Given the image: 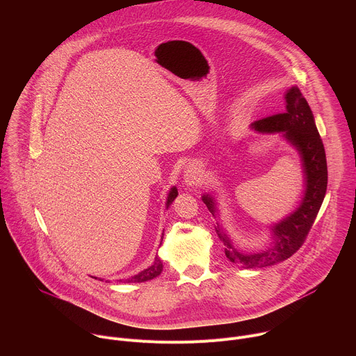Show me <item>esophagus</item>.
<instances>
[{
  "instance_id": "34e87169",
  "label": "esophagus",
  "mask_w": 356,
  "mask_h": 356,
  "mask_svg": "<svg viewBox=\"0 0 356 356\" xmlns=\"http://www.w3.org/2000/svg\"><path fill=\"white\" fill-rule=\"evenodd\" d=\"M202 177V169L197 162H190L184 170V183L187 186H197Z\"/></svg>"
}]
</instances>
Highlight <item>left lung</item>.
Instances as JSON below:
<instances>
[{"instance_id":"8db88e82","label":"left lung","mask_w":356,"mask_h":356,"mask_svg":"<svg viewBox=\"0 0 356 356\" xmlns=\"http://www.w3.org/2000/svg\"><path fill=\"white\" fill-rule=\"evenodd\" d=\"M286 111L257 120L251 127L259 133L284 131V138L297 148L301 155L305 193L300 207L287 218L272 226L273 243L261 252H243L237 250L223 229L215 226L219 238L225 244V254L233 264L244 269L272 266L293 257L304 244L327 190V162L323 141L315 124L314 113L298 87H291L284 94ZM204 204L215 216L216 204L213 197L204 195Z\"/></svg>"}]
</instances>
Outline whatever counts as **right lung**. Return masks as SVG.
Wrapping results in <instances>:
<instances>
[{"label":"right lung","instance_id":"1","mask_svg":"<svg viewBox=\"0 0 356 356\" xmlns=\"http://www.w3.org/2000/svg\"><path fill=\"white\" fill-rule=\"evenodd\" d=\"M177 188L176 187H172L170 188V191H169V195H168V201H166V208L175 201V198L177 197ZM162 240H163V234H162ZM161 244H162V241H161ZM162 269H163V265H162V261L159 259V257L156 255V258H155V261H154V264L149 266V268H147L145 270H143V272H140L138 275H136V276H131L130 279H127L126 280V283H143V282H148V280H152L154 277H156V276H159L161 273H162Z\"/></svg>","mask_w":356,"mask_h":356}]
</instances>
